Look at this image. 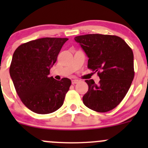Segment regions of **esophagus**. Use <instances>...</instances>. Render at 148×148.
<instances>
[{
	"label": "esophagus",
	"mask_w": 148,
	"mask_h": 148,
	"mask_svg": "<svg viewBox=\"0 0 148 148\" xmlns=\"http://www.w3.org/2000/svg\"><path fill=\"white\" fill-rule=\"evenodd\" d=\"M78 82H79V80H77V79L71 80V83H72V84H77Z\"/></svg>",
	"instance_id": "obj_1"
}]
</instances>
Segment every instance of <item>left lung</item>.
<instances>
[{
  "label": "left lung",
  "mask_w": 148,
  "mask_h": 148,
  "mask_svg": "<svg viewBox=\"0 0 148 148\" xmlns=\"http://www.w3.org/2000/svg\"><path fill=\"white\" fill-rule=\"evenodd\" d=\"M89 58L88 68L97 72L99 84L86 80L89 86L83 96L86 107L98 112L115 108L127 93L134 79L132 49L117 36L86 34L74 38Z\"/></svg>",
  "instance_id": "8db88e82"
}]
</instances>
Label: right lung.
<instances>
[{"mask_svg":"<svg viewBox=\"0 0 148 148\" xmlns=\"http://www.w3.org/2000/svg\"><path fill=\"white\" fill-rule=\"evenodd\" d=\"M66 38H42L19 46L14 51L10 75L21 100L37 114H49L62 106L71 82L49 77Z\"/></svg>","mask_w":148,"mask_h":148,"instance_id":"obj_1","label":"right lung"}]
</instances>
